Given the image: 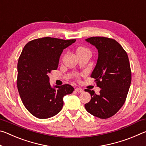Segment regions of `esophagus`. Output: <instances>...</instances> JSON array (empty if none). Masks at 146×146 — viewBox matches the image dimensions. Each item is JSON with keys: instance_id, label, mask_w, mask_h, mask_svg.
Masks as SVG:
<instances>
[{"instance_id": "obj_1", "label": "esophagus", "mask_w": 146, "mask_h": 146, "mask_svg": "<svg viewBox=\"0 0 146 146\" xmlns=\"http://www.w3.org/2000/svg\"><path fill=\"white\" fill-rule=\"evenodd\" d=\"M75 91H77V92H78V93H82V92H83V91H84V90H82V89H81L80 88H75Z\"/></svg>"}]
</instances>
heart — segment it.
<instances>
[{
	"label": "heart",
	"instance_id": "1",
	"mask_svg": "<svg viewBox=\"0 0 146 146\" xmlns=\"http://www.w3.org/2000/svg\"><path fill=\"white\" fill-rule=\"evenodd\" d=\"M76 55H79V54H82V53L90 54V49H88L87 48H85V47H83V46H80L76 48Z\"/></svg>",
	"mask_w": 146,
	"mask_h": 146
}]
</instances>
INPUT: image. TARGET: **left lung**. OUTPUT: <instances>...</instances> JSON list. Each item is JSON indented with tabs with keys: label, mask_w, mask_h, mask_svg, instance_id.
Here are the masks:
<instances>
[{
	"label": "left lung",
	"mask_w": 146,
	"mask_h": 146,
	"mask_svg": "<svg viewBox=\"0 0 146 146\" xmlns=\"http://www.w3.org/2000/svg\"><path fill=\"white\" fill-rule=\"evenodd\" d=\"M86 40L98 49L97 62L91 77L96 79L101 90L98 95L93 90H85L91 97L85 108L95 117L106 119L115 115L126 99L131 82L129 58L114 39L93 36Z\"/></svg>",
	"instance_id": "obj_1"
}]
</instances>
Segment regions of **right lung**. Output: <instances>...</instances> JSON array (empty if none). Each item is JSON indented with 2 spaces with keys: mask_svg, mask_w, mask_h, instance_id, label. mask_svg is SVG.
<instances>
[{
  "mask_svg": "<svg viewBox=\"0 0 146 146\" xmlns=\"http://www.w3.org/2000/svg\"><path fill=\"white\" fill-rule=\"evenodd\" d=\"M75 41L44 37L29 41L23 48L17 64V85L23 104L35 117L45 119L58 114L63 97L73 93L70 84L51 87L48 74L57 69L64 49Z\"/></svg>",
  "mask_w": 146,
  "mask_h": 146,
  "instance_id": "obj_1",
  "label": "right lung"
}]
</instances>
